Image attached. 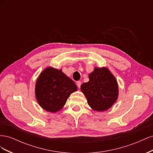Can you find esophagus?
<instances>
[{
    "instance_id": "obj_1",
    "label": "esophagus",
    "mask_w": 153,
    "mask_h": 153,
    "mask_svg": "<svg viewBox=\"0 0 153 153\" xmlns=\"http://www.w3.org/2000/svg\"><path fill=\"white\" fill-rule=\"evenodd\" d=\"M81 84H82V83H81L80 81H77V82H76V85H77V87H78V88L80 87Z\"/></svg>"
}]
</instances>
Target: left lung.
Instances as JSON below:
<instances>
[{
  "mask_svg": "<svg viewBox=\"0 0 153 153\" xmlns=\"http://www.w3.org/2000/svg\"><path fill=\"white\" fill-rule=\"evenodd\" d=\"M89 81L81 85L87 103L96 111L110 108L118 97V85L115 78L106 68H95L89 74Z\"/></svg>",
  "mask_w": 153,
  "mask_h": 153,
  "instance_id": "8db88e82",
  "label": "left lung"
}]
</instances>
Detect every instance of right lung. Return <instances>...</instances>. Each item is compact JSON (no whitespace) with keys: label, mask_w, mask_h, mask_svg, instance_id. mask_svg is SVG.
Returning <instances> with one entry per match:
<instances>
[{"label":"right lung","mask_w":153,"mask_h":153,"mask_svg":"<svg viewBox=\"0 0 153 153\" xmlns=\"http://www.w3.org/2000/svg\"><path fill=\"white\" fill-rule=\"evenodd\" d=\"M76 90L75 82L61 69L49 67L41 72L37 80L35 94L41 108L54 113L63 107L69 96Z\"/></svg>","instance_id":"add662e5"}]
</instances>
